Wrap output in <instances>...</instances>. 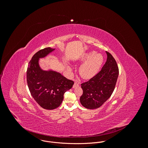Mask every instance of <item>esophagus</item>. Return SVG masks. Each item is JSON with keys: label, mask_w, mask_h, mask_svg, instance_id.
Returning <instances> with one entry per match:
<instances>
[{"label": "esophagus", "mask_w": 148, "mask_h": 148, "mask_svg": "<svg viewBox=\"0 0 148 148\" xmlns=\"http://www.w3.org/2000/svg\"><path fill=\"white\" fill-rule=\"evenodd\" d=\"M79 86V83L78 82H75V83H74L73 86V88H75V87H77Z\"/></svg>", "instance_id": "1"}]
</instances>
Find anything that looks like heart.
Instances as JSON below:
<instances>
[{
  "instance_id": "1",
  "label": "heart",
  "mask_w": 148,
  "mask_h": 148,
  "mask_svg": "<svg viewBox=\"0 0 148 148\" xmlns=\"http://www.w3.org/2000/svg\"><path fill=\"white\" fill-rule=\"evenodd\" d=\"M82 62H84L79 68V72L81 77L84 79H90L95 76L99 71L103 63V58L101 54L91 51L84 54L80 58ZM69 71L71 68L68 67Z\"/></svg>"
}]
</instances>
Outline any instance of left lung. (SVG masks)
<instances>
[{
  "instance_id": "8db88e82",
  "label": "left lung",
  "mask_w": 148,
  "mask_h": 148,
  "mask_svg": "<svg viewBox=\"0 0 148 148\" xmlns=\"http://www.w3.org/2000/svg\"><path fill=\"white\" fill-rule=\"evenodd\" d=\"M107 60L102 69L87 82L81 84L83 94L81 104L86 108L94 109L103 104L112 94L119 76V68L111 54L106 51Z\"/></svg>"
}]
</instances>
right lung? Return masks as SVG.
Here are the masks:
<instances>
[{"mask_svg":"<svg viewBox=\"0 0 148 148\" xmlns=\"http://www.w3.org/2000/svg\"><path fill=\"white\" fill-rule=\"evenodd\" d=\"M54 50L47 47L35 53L27 71V84L31 95L42 108L48 110L58 108L63 101L64 93L74 84L59 72L40 68L39 58L45 57Z\"/></svg>","mask_w":148,"mask_h":148,"instance_id":"add662e5","label":"right lung"}]
</instances>
